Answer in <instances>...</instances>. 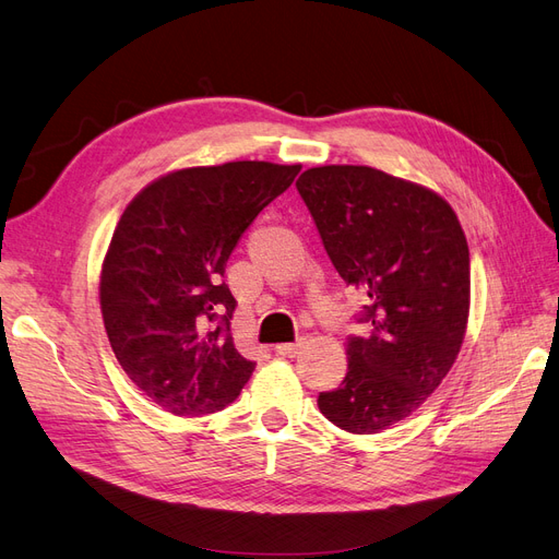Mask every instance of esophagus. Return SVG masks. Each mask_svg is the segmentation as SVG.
Returning <instances> with one entry per match:
<instances>
[{
    "mask_svg": "<svg viewBox=\"0 0 559 559\" xmlns=\"http://www.w3.org/2000/svg\"><path fill=\"white\" fill-rule=\"evenodd\" d=\"M301 348H304V341L299 338V341H295V344H278L276 353L283 357H297L301 353Z\"/></svg>",
    "mask_w": 559,
    "mask_h": 559,
    "instance_id": "obj_1",
    "label": "esophagus"
}]
</instances>
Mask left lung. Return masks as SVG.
I'll list each match as a JSON object with an SVG mask.
<instances>
[{
  "instance_id": "left-lung-1",
  "label": "left lung",
  "mask_w": 559,
  "mask_h": 559,
  "mask_svg": "<svg viewBox=\"0 0 559 559\" xmlns=\"http://www.w3.org/2000/svg\"><path fill=\"white\" fill-rule=\"evenodd\" d=\"M297 190L338 276L367 297V336L346 341L348 371L320 392L322 416L350 435H378L435 392L469 322V246L441 194L381 169H306Z\"/></svg>"
}]
</instances>
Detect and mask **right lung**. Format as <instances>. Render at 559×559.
<instances>
[{"label":"right lung","instance_id":"right-lung-1","mask_svg":"<svg viewBox=\"0 0 559 559\" xmlns=\"http://www.w3.org/2000/svg\"><path fill=\"white\" fill-rule=\"evenodd\" d=\"M301 165L241 159L176 169L124 206L99 274V306L120 367L174 416L239 397L253 376L229 334L225 264L258 213Z\"/></svg>","mask_w":559,"mask_h":559}]
</instances>
